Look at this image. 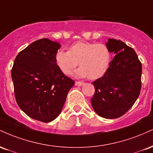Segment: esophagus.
I'll return each mask as SVG.
<instances>
[{
  "instance_id": "34e87169",
  "label": "esophagus",
  "mask_w": 153,
  "mask_h": 153,
  "mask_svg": "<svg viewBox=\"0 0 153 153\" xmlns=\"http://www.w3.org/2000/svg\"><path fill=\"white\" fill-rule=\"evenodd\" d=\"M75 85H77V86H80V85H83L84 82H82L81 81H75Z\"/></svg>"
}]
</instances>
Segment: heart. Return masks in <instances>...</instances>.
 <instances>
[{
  "mask_svg": "<svg viewBox=\"0 0 153 153\" xmlns=\"http://www.w3.org/2000/svg\"><path fill=\"white\" fill-rule=\"evenodd\" d=\"M54 61L63 74L70 75L78 66L75 73L80 78L88 77L96 80L106 73L109 67L111 52L106 45L87 42H78L72 45L68 51L58 50Z\"/></svg>",
  "mask_w": 153,
  "mask_h": 153,
  "instance_id": "heart-1",
  "label": "heart"
}]
</instances>
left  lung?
I'll use <instances>...</instances> for the list:
<instances>
[{"label":"left lung","instance_id":"8db88e82","mask_svg":"<svg viewBox=\"0 0 153 153\" xmlns=\"http://www.w3.org/2000/svg\"><path fill=\"white\" fill-rule=\"evenodd\" d=\"M106 46L114 56L104 75L92 82L91 104L101 117L115 119L134 105L141 91L142 63L137 54L121 40L109 39Z\"/></svg>","mask_w":153,"mask_h":153}]
</instances>
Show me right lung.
<instances>
[{
    "label": "right lung",
    "mask_w": 153,
    "mask_h": 153,
    "mask_svg": "<svg viewBox=\"0 0 153 153\" xmlns=\"http://www.w3.org/2000/svg\"><path fill=\"white\" fill-rule=\"evenodd\" d=\"M59 43L41 39L21 51L11 69L16 101L31 118L50 122L62 109L75 81L63 74L54 61Z\"/></svg>",
    "instance_id": "right-lung-1"
}]
</instances>
